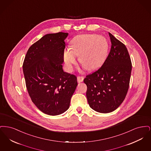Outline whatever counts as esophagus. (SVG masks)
I'll return each instance as SVG.
<instances>
[{"instance_id":"esophagus-1","label":"esophagus","mask_w":151,"mask_h":151,"mask_svg":"<svg viewBox=\"0 0 151 151\" xmlns=\"http://www.w3.org/2000/svg\"><path fill=\"white\" fill-rule=\"evenodd\" d=\"M77 79H78V81L79 83H81V82L83 81V80H84V77H83V76H78L77 77Z\"/></svg>"}]
</instances>
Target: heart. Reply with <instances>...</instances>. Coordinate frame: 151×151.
Listing matches in <instances>:
<instances>
[{
	"mask_svg": "<svg viewBox=\"0 0 151 151\" xmlns=\"http://www.w3.org/2000/svg\"><path fill=\"white\" fill-rule=\"evenodd\" d=\"M108 50V42L103 36L83 35L76 37L72 41L71 49L64 52V59L67 68L72 70L76 64L77 56L80 62L87 70L97 68L104 62Z\"/></svg>",
	"mask_w": 151,
	"mask_h": 151,
	"instance_id": "obj_1",
	"label": "heart"
}]
</instances>
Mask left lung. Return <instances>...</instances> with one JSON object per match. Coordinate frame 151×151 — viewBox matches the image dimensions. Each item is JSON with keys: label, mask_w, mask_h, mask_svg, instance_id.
Returning <instances> with one entry per match:
<instances>
[{"label": "left lung", "mask_w": 151, "mask_h": 151, "mask_svg": "<svg viewBox=\"0 0 151 151\" xmlns=\"http://www.w3.org/2000/svg\"><path fill=\"white\" fill-rule=\"evenodd\" d=\"M109 35L111 46L108 57L100 68L84 79L90 107L102 113L114 111L123 102L129 90L132 70L127 47L111 33Z\"/></svg>", "instance_id": "obj_1"}]
</instances>
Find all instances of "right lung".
Returning a JSON list of instances; mask_svg holds the SVG:
<instances>
[{
  "mask_svg": "<svg viewBox=\"0 0 151 151\" xmlns=\"http://www.w3.org/2000/svg\"><path fill=\"white\" fill-rule=\"evenodd\" d=\"M67 36V33L59 32L43 36L29 47L22 65L29 96L37 108L47 115L65 111L78 86L76 76L62 68L64 40Z\"/></svg>",
  "mask_w": 151,
  "mask_h": 151,
  "instance_id": "obj_1",
  "label": "right lung"
}]
</instances>
